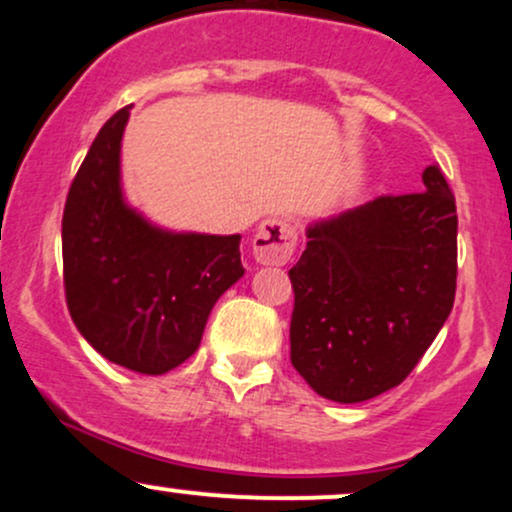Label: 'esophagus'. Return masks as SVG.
<instances>
[{"label":"esophagus","mask_w":512,"mask_h":512,"mask_svg":"<svg viewBox=\"0 0 512 512\" xmlns=\"http://www.w3.org/2000/svg\"><path fill=\"white\" fill-rule=\"evenodd\" d=\"M296 243L298 233L293 228V223L279 219V216H272V219L262 221L260 228H257L255 238H252V255H255V260L260 264L281 267V264L291 260Z\"/></svg>","instance_id":"obj_1"}]
</instances>
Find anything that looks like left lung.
Returning <instances> with one entry per match:
<instances>
[{
	"label": "left lung",
	"instance_id": "1",
	"mask_svg": "<svg viewBox=\"0 0 512 512\" xmlns=\"http://www.w3.org/2000/svg\"><path fill=\"white\" fill-rule=\"evenodd\" d=\"M424 192L310 223L291 269V363L320 397L356 404L402 383L455 303V197L438 166Z\"/></svg>",
	"mask_w": 512,
	"mask_h": 512
}]
</instances>
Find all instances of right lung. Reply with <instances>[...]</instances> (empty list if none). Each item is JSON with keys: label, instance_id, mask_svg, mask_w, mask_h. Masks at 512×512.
Returning <instances> with one entry per match:
<instances>
[{"label": "right lung", "instance_id": "add662e5", "mask_svg": "<svg viewBox=\"0 0 512 512\" xmlns=\"http://www.w3.org/2000/svg\"><path fill=\"white\" fill-rule=\"evenodd\" d=\"M129 108L93 139L62 216L64 293L98 354L163 375L202 342L216 301L245 274L240 236L168 231L125 199L120 173Z\"/></svg>", "mask_w": 512, "mask_h": 512}]
</instances>
